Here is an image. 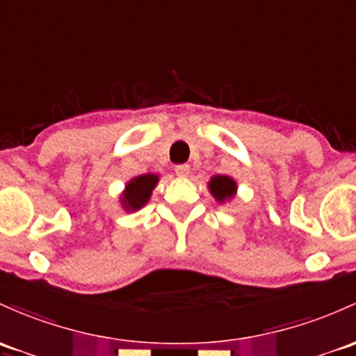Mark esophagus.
I'll return each instance as SVG.
<instances>
[{
    "label": "esophagus",
    "instance_id": "1",
    "mask_svg": "<svg viewBox=\"0 0 356 356\" xmlns=\"http://www.w3.org/2000/svg\"><path fill=\"white\" fill-rule=\"evenodd\" d=\"M175 174H177L179 177H186V175L189 174L188 163H181V165H175Z\"/></svg>",
    "mask_w": 356,
    "mask_h": 356
}]
</instances>
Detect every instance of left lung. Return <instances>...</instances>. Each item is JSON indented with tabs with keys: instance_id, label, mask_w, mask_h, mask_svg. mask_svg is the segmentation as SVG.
<instances>
[{
	"instance_id": "obj_1",
	"label": "left lung",
	"mask_w": 356,
	"mask_h": 356,
	"mask_svg": "<svg viewBox=\"0 0 356 356\" xmlns=\"http://www.w3.org/2000/svg\"><path fill=\"white\" fill-rule=\"evenodd\" d=\"M209 189H211V194L218 201L227 200V197H232L235 194V182L234 179L227 177V175H216V177L211 179L209 182Z\"/></svg>"
}]
</instances>
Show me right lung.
<instances>
[{"instance_id": "add662e5", "label": "right lung", "mask_w": 356, "mask_h": 356, "mask_svg": "<svg viewBox=\"0 0 356 356\" xmlns=\"http://www.w3.org/2000/svg\"><path fill=\"white\" fill-rule=\"evenodd\" d=\"M159 177L153 174L140 175V177L133 179L128 186H126L124 197H122V203H124L126 209H138L143 204H147L149 194H152L153 188H155Z\"/></svg>"}]
</instances>
